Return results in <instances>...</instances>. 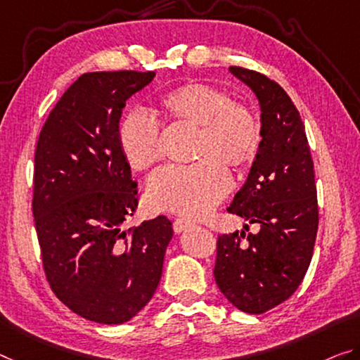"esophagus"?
Wrapping results in <instances>:
<instances>
[{"mask_svg": "<svg viewBox=\"0 0 360 360\" xmlns=\"http://www.w3.org/2000/svg\"><path fill=\"white\" fill-rule=\"evenodd\" d=\"M193 224L190 220H185V219H175L174 220V230L175 233H181V231H185L186 229H190Z\"/></svg>", "mask_w": 360, "mask_h": 360, "instance_id": "34e87169", "label": "esophagus"}]
</instances>
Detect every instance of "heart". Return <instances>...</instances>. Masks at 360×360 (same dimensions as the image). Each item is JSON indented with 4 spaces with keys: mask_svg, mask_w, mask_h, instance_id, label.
Returning <instances> with one entry per match:
<instances>
[{
    "mask_svg": "<svg viewBox=\"0 0 360 360\" xmlns=\"http://www.w3.org/2000/svg\"><path fill=\"white\" fill-rule=\"evenodd\" d=\"M161 104L167 117L199 127V161L159 169L148 180L146 202L153 211L202 217L230 191L231 179L222 162L230 167L251 162L261 145V125L250 108L206 84L176 88ZM117 141L125 161L135 170H146L162 159L161 124L143 109L124 115Z\"/></svg>",
    "mask_w": 360,
    "mask_h": 360,
    "instance_id": "obj_1",
    "label": "heart"
}]
</instances>
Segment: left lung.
<instances>
[{"label": "left lung", "mask_w": 360, "mask_h": 360, "mask_svg": "<svg viewBox=\"0 0 360 360\" xmlns=\"http://www.w3.org/2000/svg\"><path fill=\"white\" fill-rule=\"evenodd\" d=\"M229 70L256 95L262 136L229 212L259 231L220 235L214 276L235 307L262 314L288 300L307 272L319 226L317 188L306 129L291 98L259 72Z\"/></svg>", "instance_id": "obj_1"}]
</instances>
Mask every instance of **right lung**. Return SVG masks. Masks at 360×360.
I'll list each match as a JSON object with an SVG mask.
<instances>
[{"label": "right lung", "mask_w": 360, "mask_h": 360, "mask_svg": "<svg viewBox=\"0 0 360 360\" xmlns=\"http://www.w3.org/2000/svg\"><path fill=\"white\" fill-rule=\"evenodd\" d=\"M154 72H90L72 84L40 131L33 219L46 278L70 311L91 322H129L151 300L174 236L165 217L122 230L138 184L117 141L125 101Z\"/></svg>", "instance_id": "1"}]
</instances>
